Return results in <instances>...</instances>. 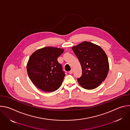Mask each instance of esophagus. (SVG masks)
I'll list each match as a JSON object with an SVG mask.
<instances>
[{
  "label": "esophagus",
  "mask_w": 130,
  "mask_h": 130,
  "mask_svg": "<svg viewBox=\"0 0 130 130\" xmlns=\"http://www.w3.org/2000/svg\"><path fill=\"white\" fill-rule=\"evenodd\" d=\"M73 69H71V70L69 72V73L70 74H72V73H73Z\"/></svg>",
  "instance_id": "obj_1"
}]
</instances>
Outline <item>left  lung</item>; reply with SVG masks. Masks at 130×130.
Returning <instances> with one entry per match:
<instances>
[{"instance_id":"1","label":"left lung","mask_w":130,"mask_h":130,"mask_svg":"<svg viewBox=\"0 0 130 130\" xmlns=\"http://www.w3.org/2000/svg\"><path fill=\"white\" fill-rule=\"evenodd\" d=\"M81 64L82 74L78 81L86 89L98 87L106 79L109 70L107 57L98 45L84 41L72 47Z\"/></svg>"}]
</instances>
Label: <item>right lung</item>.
<instances>
[{
    "label": "right lung",
    "mask_w": 130,
    "mask_h": 130,
    "mask_svg": "<svg viewBox=\"0 0 130 130\" xmlns=\"http://www.w3.org/2000/svg\"><path fill=\"white\" fill-rule=\"evenodd\" d=\"M63 52L62 48L46 47L31 54L27 65L28 75L41 90L52 92L61 86L65 74L57 59Z\"/></svg>",
    "instance_id": "right-lung-1"
}]
</instances>
